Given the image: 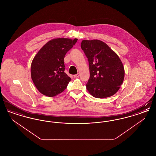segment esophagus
<instances>
[{"instance_id": "esophagus-1", "label": "esophagus", "mask_w": 156, "mask_h": 156, "mask_svg": "<svg viewBox=\"0 0 156 156\" xmlns=\"http://www.w3.org/2000/svg\"><path fill=\"white\" fill-rule=\"evenodd\" d=\"M80 76V74L79 73H78V74H76L74 75V78H78V77H79Z\"/></svg>"}]
</instances>
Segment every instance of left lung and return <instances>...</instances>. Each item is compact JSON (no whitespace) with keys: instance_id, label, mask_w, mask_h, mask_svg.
<instances>
[{"instance_id":"obj_1","label":"left lung","mask_w":156,"mask_h":156,"mask_svg":"<svg viewBox=\"0 0 156 156\" xmlns=\"http://www.w3.org/2000/svg\"><path fill=\"white\" fill-rule=\"evenodd\" d=\"M81 48L89 62L90 77L86 84L88 92L97 98L115 94L125 76L124 67L118 55L98 40H82Z\"/></svg>"}]
</instances>
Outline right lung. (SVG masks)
<instances>
[{
  "label": "right lung",
  "instance_id": "obj_1",
  "mask_svg": "<svg viewBox=\"0 0 156 156\" xmlns=\"http://www.w3.org/2000/svg\"><path fill=\"white\" fill-rule=\"evenodd\" d=\"M77 40L64 38L52 39L37 52L31 65V76L40 93L54 97L67 88L71 78L64 73V58Z\"/></svg>",
  "mask_w": 156,
  "mask_h": 156
}]
</instances>
